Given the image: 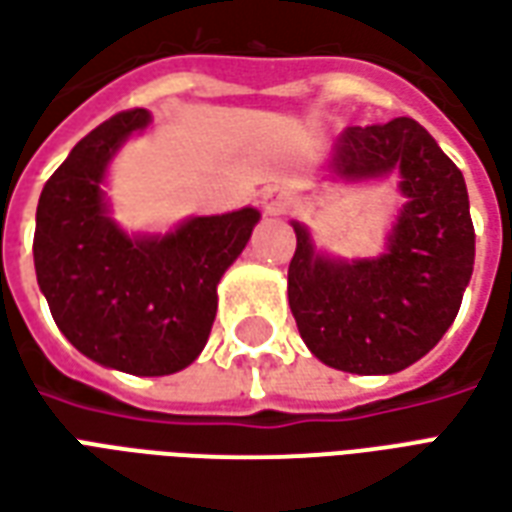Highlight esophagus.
I'll use <instances>...</instances> for the list:
<instances>
[{"mask_svg":"<svg viewBox=\"0 0 512 512\" xmlns=\"http://www.w3.org/2000/svg\"><path fill=\"white\" fill-rule=\"evenodd\" d=\"M263 208H266L268 213H282L285 208H288V194L282 189H266V194H263Z\"/></svg>","mask_w":512,"mask_h":512,"instance_id":"1","label":"esophagus"}]
</instances>
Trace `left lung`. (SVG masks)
Here are the masks:
<instances>
[{
  "mask_svg": "<svg viewBox=\"0 0 512 512\" xmlns=\"http://www.w3.org/2000/svg\"><path fill=\"white\" fill-rule=\"evenodd\" d=\"M343 178L397 169L406 205L389 252L334 263L315 255L299 222L288 268V301L301 340L323 365L386 376L439 343L461 310L474 268V224L461 169L411 117L348 126L334 145Z\"/></svg>",
  "mask_w": 512,
  "mask_h": 512,
  "instance_id": "1",
  "label": "left lung"
}]
</instances>
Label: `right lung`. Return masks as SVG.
<instances>
[{
  "instance_id": "obj_1",
  "label": "right lung",
  "mask_w": 512,
  "mask_h": 512,
  "mask_svg": "<svg viewBox=\"0 0 512 512\" xmlns=\"http://www.w3.org/2000/svg\"><path fill=\"white\" fill-rule=\"evenodd\" d=\"M150 123L128 109L93 128L40 191L35 274L60 332L84 356L131 376L191 365L216 318V282L252 235L255 208L197 216L164 238H128L106 216V164Z\"/></svg>"
}]
</instances>
